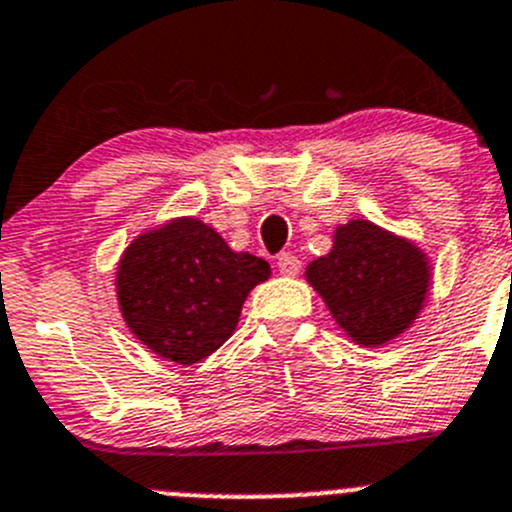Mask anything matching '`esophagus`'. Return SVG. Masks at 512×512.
Listing matches in <instances>:
<instances>
[{"instance_id":"esophagus-1","label":"esophagus","mask_w":512,"mask_h":512,"mask_svg":"<svg viewBox=\"0 0 512 512\" xmlns=\"http://www.w3.org/2000/svg\"><path fill=\"white\" fill-rule=\"evenodd\" d=\"M278 270L283 272V275H288V278H295L300 272V260L295 255H288V252H285V255L278 257Z\"/></svg>"}]
</instances>
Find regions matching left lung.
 Returning <instances> with one entry per match:
<instances>
[{"mask_svg": "<svg viewBox=\"0 0 512 512\" xmlns=\"http://www.w3.org/2000/svg\"><path fill=\"white\" fill-rule=\"evenodd\" d=\"M432 275V260L417 242L371 219L338 224L328 255L305 267V283L361 348L386 346L417 323Z\"/></svg>", "mask_w": 512, "mask_h": 512, "instance_id": "1", "label": "left lung"}]
</instances>
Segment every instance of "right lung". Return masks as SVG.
<instances>
[{
	"instance_id": "1",
	"label": "right lung",
	"mask_w": 512,
	"mask_h": 512,
	"mask_svg": "<svg viewBox=\"0 0 512 512\" xmlns=\"http://www.w3.org/2000/svg\"><path fill=\"white\" fill-rule=\"evenodd\" d=\"M262 257L234 252L197 217L136 234L116 267V300L128 331L164 361L199 364L240 323L252 288L270 280Z\"/></svg>"
}]
</instances>
